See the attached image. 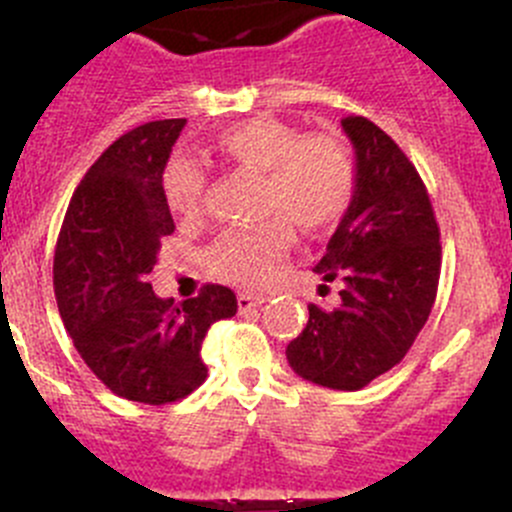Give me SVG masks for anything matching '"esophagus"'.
<instances>
[{
  "mask_svg": "<svg viewBox=\"0 0 512 512\" xmlns=\"http://www.w3.org/2000/svg\"><path fill=\"white\" fill-rule=\"evenodd\" d=\"M265 302H267L265 297H252V294H247V292L237 294V309H240L242 314H245V312H250V309H257V307H262V304H265Z\"/></svg>",
  "mask_w": 512,
  "mask_h": 512,
  "instance_id": "34e87169",
  "label": "esophagus"
}]
</instances>
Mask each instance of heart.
<instances>
[{"label":"heart","mask_w":512,"mask_h":512,"mask_svg":"<svg viewBox=\"0 0 512 512\" xmlns=\"http://www.w3.org/2000/svg\"><path fill=\"white\" fill-rule=\"evenodd\" d=\"M215 151L237 168L265 173L260 210L272 215L255 227L225 230L205 252V267L235 287H260L277 257L292 245V227L329 230L354 195V160L339 138L327 133L302 136L277 118L257 116L225 128ZM165 205L173 215L193 220L203 213L208 178L200 165L173 158L160 178Z\"/></svg>","instance_id":"b5f03b06"}]
</instances>
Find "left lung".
I'll list each match as a JSON object with an SVG mask.
<instances>
[{
	"label": "left lung",
	"mask_w": 512,
	"mask_h": 512,
	"mask_svg": "<svg viewBox=\"0 0 512 512\" xmlns=\"http://www.w3.org/2000/svg\"><path fill=\"white\" fill-rule=\"evenodd\" d=\"M352 141L354 195L314 272L339 282V304H309V322L287 344L302 379L359 391L399 364L436 302L441 232L414 163L364 116L342 121Z\"/></svg>",
	"instance_id": "1"
}]
</instances>
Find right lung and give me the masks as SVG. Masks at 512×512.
I'll return each mask as SVG.
<instances>
[{
	"mask_svg": "<svg viewBox=\"0 0 512 512\" xmlns=\"http://www.w3.org/2000/svg\"><path fill=\"white\" fill-rule=\"evenodd\" d=\"M183 126L151 121L113 141L76 188L54 255L56 304L76 352L113 394L151 406L203 384L205 334L237 312L223 285L173 307L148 282L175 230L160 178Z\"/></svg>",
	"mask_w": 512,
	"mask_h": 512,
	"instance_id": "right-lung-1",
	"label": "right lung"
}]
</instances>
